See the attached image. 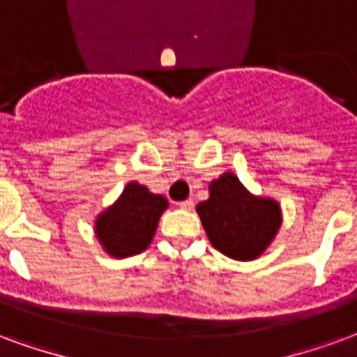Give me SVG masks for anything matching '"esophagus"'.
Wrapping results in <instances>:
<instances>
[{
    "mask_svg": "<svg viewBox=\"0 0 357 357\" xmlns=\"http://www.w3.org/2000/svg\"><path fill=\"white\" fill-rule=\"evenodd\" d=\"M179 208H181V210H189V212H191L192 208H195V202H192L191 199H187V200H183V202H179Z\"/></svg>",
    "mask_w": 357,
    "mask_h": 357,
    "instance_id": "esophagus-1",
    "label": "esophagus"
}]
</instances>
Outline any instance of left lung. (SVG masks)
Wrapping results in <instances>:
<instances>
[{
  "label": "left lung",
  "mask_w": 357,
  "mask_h": 357,
  "mask_svg": "<svg viewBox=\"0 0 357 357\" xmlns=\"http://www.w3.org/2000/svg\"><path fill=\"white\" fill-rule=\"evenodd\" d=\"M197 213L213 248L236 261L263 255L282 225L278 202L252 195L232 172L213 179L210 199L197 206Z\"/></svg>",
  "instance_id": "left-lung-1"
}]
</instances>
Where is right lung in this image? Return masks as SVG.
<instances>
[{
    "instance_id": "add662e5",
    "label": "right lung",
    "mask_w": 357,
    "mask_h": 357,
    "mask_svg": "<svg viewBox=\"0 0 357 357\" xmlns=\"http://www.w3.org/2000/svg\"><path fill=\"white\" fill-rule=\"evenodd\" d=\"M168 208L162 195H155L138 181H130L112 206L98 213L94 232L104 252L117 259L142 253L151 244L158 219Z\"/></svg>"
}]
</instances>
